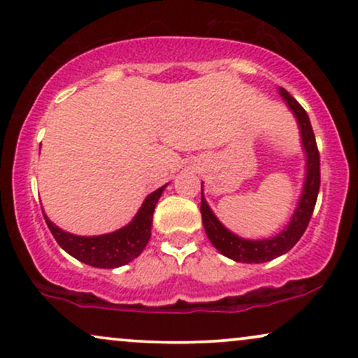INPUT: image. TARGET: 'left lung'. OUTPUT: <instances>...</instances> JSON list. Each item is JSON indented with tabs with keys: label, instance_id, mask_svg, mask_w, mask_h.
Here are the masks:
<instances>
[{
	"label": "left lung",
	"instance_id": "1",
	"mask_svg": "<svg viewBox=\"0 0 358 358\" xmlns=\"http://www.w3.org/2000/svg\"><path fill=\"white\" fill-rule=\"evenodd\" d=\"M279 94L286 101L287 108L293 110V114L298 119L299 133H301V143L306 153V178L303 185L301 196L296 210L291 217L289 225L282 232H279L276 237L262 241H249L232 234L229 229H225L220 224L219 219L213 215V212L208 207L207 200L203 199L202 190V203H200V212H202V222L205 227V234L210 239L219 252L225 257H231L237 262H248V264H259V262H268L271 259H276L293 248L296 242L301 239L305 234L308 224H310L311 215H313L316 199H318L320 190V153L316 148V139L313 127H311L310 117L306 110L299 106V102L294 97L289 96L286 89H279Z\"/></svg>",
	"mask_w": 358,
	"mask_h": 358
}]
</instances>
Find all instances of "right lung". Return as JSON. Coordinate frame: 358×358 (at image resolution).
Listing matches in <instances>:
<instances>
[{
    "instance_id": "obj_1",
    "label": "right lung",
    "mask_w": 358,
    "mask_h": 358,
    "mask_svg": "<svg viewBox=\"0 0 358 358\" xmlns=\"http://www.w3.org/2000/svg\"><path fill=\"white\" fill-rule=\"evenodd\" d=\"M165 187L158 188L146 196L141 208L126 227L119 229L116 232L104 234V236H73V234L57 227L53 222L47 219L45 213L43 217L52 236L55 237V241L59 242V245L65 252L71 254L77 261L94 266V268L114 269L136 259L146 248L151 237L155 207Z\"/></svg>"
}]
</instances>
